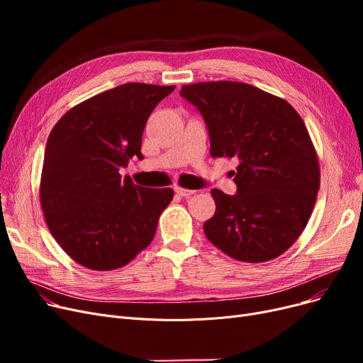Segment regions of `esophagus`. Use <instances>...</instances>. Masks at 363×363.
<instances>
[{
    "label": "esophagus",
    "instance_id": "obj_1",
    "mask_svg": "<svg viewBox=\"0 0 363 363\" xmlns=\"http://www.w3.org/2000/svg\"><path fill=\"white\" fill-rule=\"evenodd\" d=\"M175 193L181 197H189V196H193L196 191H194V189H186V188H182V186H177Z\"/></svg>",
    "mask_w": 363,
    "mask_h": 363
}]
</instances>
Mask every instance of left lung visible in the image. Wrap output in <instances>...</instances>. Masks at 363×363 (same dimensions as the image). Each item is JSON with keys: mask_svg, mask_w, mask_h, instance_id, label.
<instances>
[{"mask_svg": "<svg viewBox=\"0 0 363 363\" xmlns=\"http://www.w3.org/2000/svg\"><path fill=\"white\" fill-rule=\"evenodd\" d=\"M181 97L206 121L212 157H237V194L212 189L215 215L203 230L235 260L268 262L306 228L320 184L319 160L294 107L274 94L233 81L184 85Z\"/></svg>", "mask_w": 363, "mask_h": 363, "instance_id": "8db88e82", "label": "left lung"}]
</instances>
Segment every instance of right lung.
Wrapping results in <instances>:
<instances>
[{"label": "right lung", "instance_id": "1", "mask_svg": "<svg viewBox=\"0 0 363 363\" xmlns=\"http://www.w3.org/2000/svg\"><path fill=\"white\" fill-rule=\"evenodd\" d=\"M175 86L130 82L76 104L54 125L45 147L40 197L54 240L76 263L114 271L152 241L172 188L122 179L137 156L151 111Z\"/></svg>", "mask_w": 363, "mask_h": 363}]
</instances>
